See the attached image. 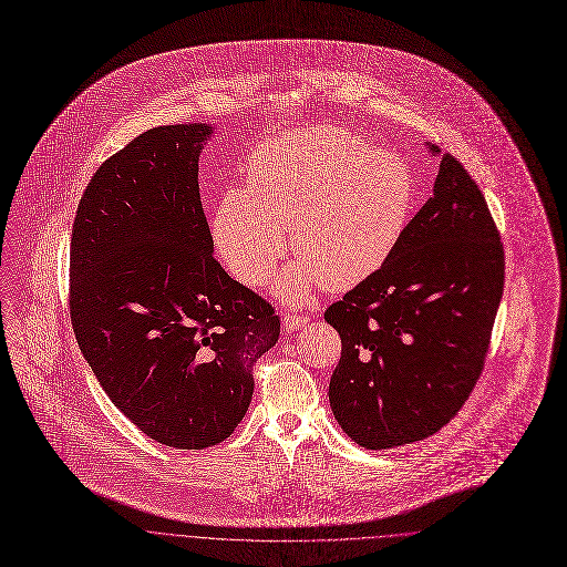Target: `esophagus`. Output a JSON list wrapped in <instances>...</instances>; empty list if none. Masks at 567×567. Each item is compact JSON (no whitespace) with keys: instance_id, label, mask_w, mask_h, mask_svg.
I'll use <instances>...</instances> for the list:
<instances>
[{"instance_id":"34e87169","label":"esophagus","mask_w":567,"mask_h":567,"mask_svg":"<svg viewBox=\"0 0 567 567\" xmlns=\"http://www.w3.org/2000/svg\"><path fill=\"white\" fill-rule=\"evenodd\" d=\"M306 323H308V317H303V315H297V312L284 315V328L286 330H299Z\"/></svg>"}]
</instances>
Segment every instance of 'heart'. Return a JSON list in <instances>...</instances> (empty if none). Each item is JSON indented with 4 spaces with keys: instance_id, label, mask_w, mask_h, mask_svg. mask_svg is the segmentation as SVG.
Instances as JSON below:
<instances>
[{
    "instance_id": "b5f03b06",
    "label": "heart",
    "mask_w": 567,
    "mask_h": 567,
    "mask_svg": "<svg viewBox=\"0 0 567 567\" xmlns=\"http://www.w3.org/2000/svg\"><path fill=\"white\" fill-rule=\"evenodd\" d=\"M417 200L411 163L344 127L286 132L257 145L246 187L212 214L218 257L246 286L266 284L286 252L299 257L279 295L299 299L323 281L349 290L375 275L402 241Z\"/></svg>"
}]
</instances>
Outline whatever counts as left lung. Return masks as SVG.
<instances>
[{
    "label": "left lung",
    "mask_w": 567,
    "mask_h": 567,
    "mask_svg": "<svg viewBox=\"0 0 567 567\" xmlns=\"http://www.w3.org/2000/svg\"><path fill=\"white\" fill-rule=\"evenodd\" d=\"M503 286L487 200L463 163L442 154L433 196L391 259L323 312L342 337L328 386L342 429L364 449L440 431L485 369Z\"/></svg>",
    "instance_id": "left-lung-1"
}]
</instances>
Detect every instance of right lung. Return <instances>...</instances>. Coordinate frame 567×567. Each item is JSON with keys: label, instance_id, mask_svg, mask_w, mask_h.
Listing matches in <instances>:
<instances>
[{"label": "right lung", "instance_id": "right-lung-1", "mask_svg": "<svg viewBox=\"0 0 567 567\" xmlns=\"http://www.w3.org/2000/svg\"><path fill=\"white\" fill-rule=\"evenodd\" d=\"M209 125L134 138L91 176L71 233L69 310L100 386L145 435L176 449L230 437L279 315L214 259L198 192Z\"/></svg>", "mask_w": 567, "mask_h": 567}]
</instances>
